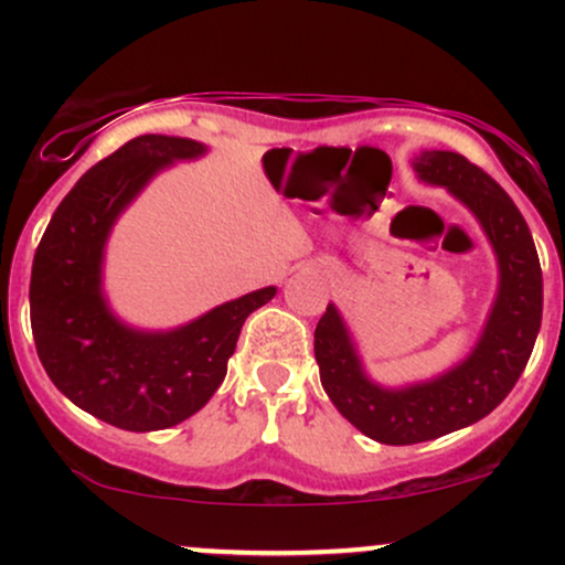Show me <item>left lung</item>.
Returning <instances> with one entry per match:
<instances>
[{
  "label": "left lung",
  "mask_w": 565,
  "mask_h": 565,
  "mask_svg": "<svg viewBox=\"0 0 565 565\" xmlns=\"http://www.w3.org/2000/svg\"><path fill=\"white\" fill-rule=\"evenodd\" d=\"M412 167L423 183L444 185L483 225L497 255L499 289L468 359L406 387H382L366 377L345 321L329 302L313 342L323 391L350 425L387 446L440 438L494 412L526 369L542 327L540 257L502 185L454 151H423Z\"/></svg>",
  "instance_id": "left-lung-1"
}]
</instances>
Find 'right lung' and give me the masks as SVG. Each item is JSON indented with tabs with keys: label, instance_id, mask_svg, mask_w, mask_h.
Here are the masks:
<instances>
[{
	"label": "right lung",
	"instance_id": "1",
	"mask_svg": "<svg viewBox=\"0 0 565 565\" xmlns=\"http://www.w3.org/2000/svg\"><path fill=\"white\" fill-rule=\"evenodd\" d=\"M206 151L196 140L140 135L97 161L61 201L31 268V332L55 387L121 430H164L196 414L228 372L246 316L274 300L265 287L185 327L140 332L103 297V252L116 217L172 161Z\"/></svg>",
	"mask_w": 565,
	"mask_h": 565
}]
</instances>
